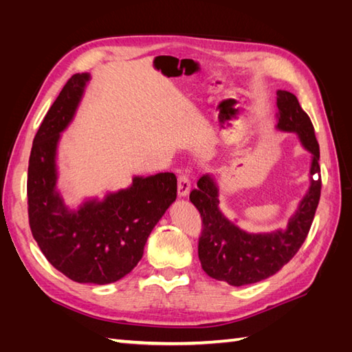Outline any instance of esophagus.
Wrapping results in <instances>:
<instances>
[{
	"instance_id": "esophagus-1",
	"label": "esophagus",
	"mask_w": 352,
	"mask_h": 352,
	"mask_svg": "<svg viewBox=\"0 0 352 352\" xmlns=\"http://www.w3.org/2000/svg\"><path fill=\"white\" fill-rule=\"evenodd\" d=\"M177 190H178V195H180L182 198L188 197V193H189V190H190V180H189V177L186 175V174L178 175Z\"/></svg>"
}]
</instances>
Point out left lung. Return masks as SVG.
<instances>
[{"instance_id": "1", "label": "left lung", "mask_w": 352, "mask_h": 352, "mask_svg": "<svg viewBox=\"0 0 352 352\" xmlns=\"http://www.w3.org/2000/svg\"><path fill=\"white\" fill-rule=\"evenodd\" d=\"M278 124L276 129L296 133L302 146L311 153L310 189L286 230L267 234H250L230 222L219 210L218 186L212 175H203L198 188L190 192V203L203 221L198 241V257L204 272L231 286H246L276 274L294 258L307 237L320 198L319 144L309 115L296 96L287 91L276 92ZM318 180H314V175Z\"/></svg>"}]
</instances>
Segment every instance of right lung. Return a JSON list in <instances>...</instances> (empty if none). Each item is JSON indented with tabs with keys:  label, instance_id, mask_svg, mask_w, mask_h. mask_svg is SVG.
<instances>
[{
	"label": "right lung",
	"instance_id": "add662e5",
	"mask_svg": "<svg viewBox=\"0 0 352 352\" xmlns=\"http://www.w3.org/2000/svg\"><path fill=\"white\" fill-rule=\"evenodd\" d=\"M87 74L72 76L37 130L28 160V223L42 254L77 283L109 284L130 274L146 239L177 198V177H134L129 189L69 212L56 190V149L76 113Z\"/></svg>",
	"mask_w": 352,
	"mask_h": 352
}]
</instances>
